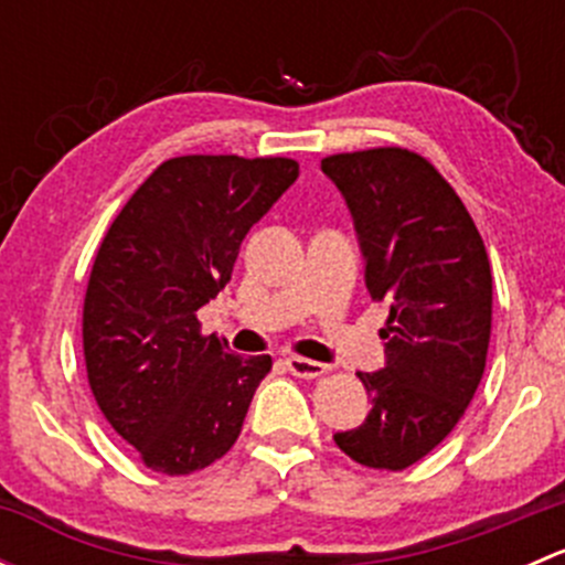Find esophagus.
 Masks as SVG:
<instances>
[{
	"instance_id": "obj_1",
	"label": "esophagus",
	"mask_w": 565,
	"mask_h": 565,
	"mask_svg": "<svg viewBox=\"0 0 565 565\" xmlns=\"http://www.w3.org/2000/svg\"><path fill=\"white\" fill-rule=\"evenodd\" d=\"M287 369L295 374V377H303V380H315L322 377L328 372V363H319V361H309V358H300V355H289Z\"/></svg>"
}]
</instances>
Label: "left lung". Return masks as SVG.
Masks as SVG:
<instances>
[{"label": "left lung", "mask_w": 565, "mask_h": 565, "mask_svg": "<svg viewBox=\"0 0 565 565\" xmlns=\"http://www.w3.org/2000/svg\"><path fill=\"white\" fill-rule=\"evenodd\" d=\"M355 221L366 287L388 300L385 369L358 374L372 413L333 440L358 465L404 470L440 446L483 377L492 333L487 248L446 177L418 152L322 158Z\"/></svg>", "instance_id": "left-lung-1"}]
</instances>
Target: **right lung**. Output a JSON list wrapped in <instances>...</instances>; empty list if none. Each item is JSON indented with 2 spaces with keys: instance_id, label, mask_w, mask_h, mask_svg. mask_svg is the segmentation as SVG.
<instances>
[{
  "instance_id": "1",
  "label": "right lung",
  "mask_w": 565,
  "mask_h": 565,
  "mask_svg": "<svg viewBox=\"0 0 565 565\" xmlns=\"http://www.w3.org/2000/svg\"><path fill=\"white\" fill-rule=\"evenodd\" d=\"M292 158H169L108 226L84 295V363L100 413L150 470L188 476L241 437L270 355L204 335L248 230L298 180Z\"/></svg>"
}]
</instances>
